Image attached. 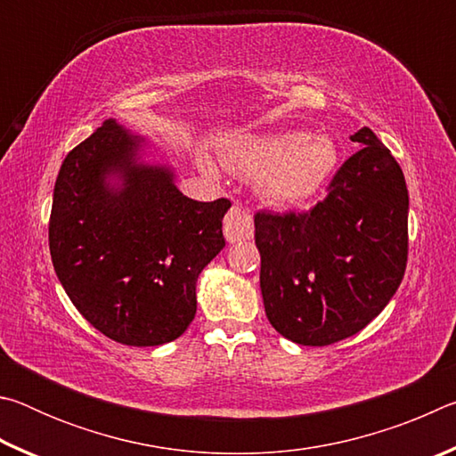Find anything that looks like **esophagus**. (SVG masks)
Returning a JSON list of instances; mask_svg holds the SVG:
<instances>
[{"instance_id": "obj_1", "label": "esophagus", "mask_w": 456, "mask_h": 456, "mask_svg": "<svg viewBox=\"0 0 456 456\" xmlns=\"http://www.w3.org/2000/svg\"><path fill=\"white\" fill-rule=\"evenodd\" d=\"M223 233L229 243L247 241L253 237V217L241 207H233L223 221Z\"/></svg>"}]
</instances>
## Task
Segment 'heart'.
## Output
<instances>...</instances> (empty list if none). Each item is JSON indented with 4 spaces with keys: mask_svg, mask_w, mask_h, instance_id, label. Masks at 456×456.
Instances as JSON below:
<instances>
[{
    "mask_svg": "<svg viewBox=\"0 0 456 456\" xmlns=\"http://www.w3.org/2000/svg\"><path fill=\"white\" fill-rule=\"evenodd\" d=\"M229 163L239 173L257 176V189L267 200L296 205L314 197L330 179L338 151L323 134L275 133L239 138L229 146Z\"/></svg>",
    "mask_w": 456,
    "mask_h": 456,
    "instance_id": "obj_1",
    "label": "heart"
}]
</instances>
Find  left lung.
I'll list each match as a JSON object with an SVG mask.
<instances>
[{
	"instance_id": "left-lung-1",
	"label": "left lung",
	"mask_w": 456,
	"mask_h": 456,
	"mask_svg": "<svg viewBox=\"0 0 456 456\" xmlns=\"http://www.w3.org/2000/svg\"><path fill=\"white\" fill-rule=\"evenodd\" d=\"M328 197L305 213L256 215L267 320L302 346L358 334L395 296L408 257L403 168L368 126Z\"/></svg>"
}]
</instances>
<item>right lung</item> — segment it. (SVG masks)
<instances>
[{
  "mask_svg": "<svg viewBox=\"0 0 456 456\" xmlns=\"http://www.w3.org/2000/svg\"><path fill=\"white\" fill-rule=\"evenodd\" d=\"M146 141L106 120L68 152L53 187L50 256L84 318L125 346L179 338L197 314V277L225 247L231 200L200 203Z\"/></svg>",
  "mask_w": 456,
  "mask_h": 456,
  "instance_id": "obj_1",
  "label": "right lung"
}]
</instances>
